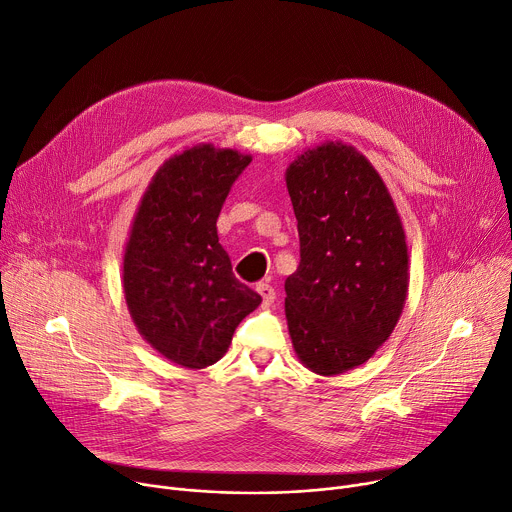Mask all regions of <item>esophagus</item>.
<instances>
[{
	"label": "esophagus",
	"mask_w": 512,
	"mask_h": 512,
	"mask_svg": "<svg viewBox=\"0 0 512 512\" xmlns=\"http://www.w3.org/2000/svg\"><path fill=\"white\" fill-rule=\"evenodd\" d=\"M256 291L260 293L264 307H270V305L274 303V297H277V293H274L272 285H268V283H258V285H256Z\"/></svg>",
	"instance_id": "esophagus-1"
}]
</instances>
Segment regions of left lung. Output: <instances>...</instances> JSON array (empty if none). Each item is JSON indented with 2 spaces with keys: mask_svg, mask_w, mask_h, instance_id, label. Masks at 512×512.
<instances>
[{
  "mask_svg": "<svg viewBox=\"0 0 512 512\" xmlns=\"http://www.w3.org/2000/svg\"><path fill=\"white\" fill-rule=\"evenodd\" d=\"M297 270L285 311L301 363L338 375L369 361L389 338L408 291V248L391 196L355 147L324 143L289 166Z\"/></svg>",
  "mask_w": 512,
  "mask_h": 512,
  "instance_id": "8db88e82",
  "label": "left lung"
}]
</instances>
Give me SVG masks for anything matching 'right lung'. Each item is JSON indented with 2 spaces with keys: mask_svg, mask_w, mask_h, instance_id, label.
Listing matches in <instances>:
<instances>
[{
  "mask_svg": "<svg viewBox=\"0 0 512 512\" xmlns=\"http://www.w3.org/2000/svg\"><path fill=\"white\" fill-rule=\"evenodd\" d=\"M252 157L199 145L153 176L133 221L123 285L135 326L176 365L217 363L262 297L235 279L217 217Z\"/></svg>",
  "mask_w": 512,
  "mask_h": 512,
  "instance_id": "add662e5",
  "label": "right lung"
}]
</instances>
